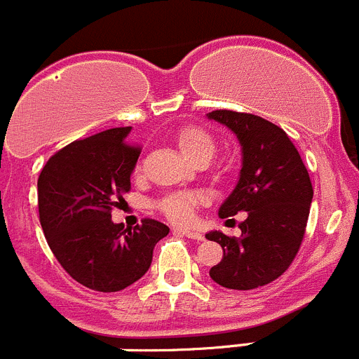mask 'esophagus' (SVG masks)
<instances>
[{"instance_id": "esophagus-1", "label": "esophagus", "mask_w": 359, "mask_h": 359, "mask_svg": "<svg viewBox=\"0 0 359 359\" xmlns=\"http://www.w3.org/2000/svg\"><path fill=\"white\" fill-rule=\"evenodd\" d=\"M173 233H180V236L187 237L193 241H203V233L196 232V230H187V229H173Z\"/></svg>"}]
</instances>
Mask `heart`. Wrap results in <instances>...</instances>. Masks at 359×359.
<instances>
[{"label":"heart","instance_id":"heart-1","mask_svg":"<svg viewBox=\"0 0 359 359\" xmlns=\"http://www.w3.org/2000/svg\"><path fill=\"white\" fill-rule=\"evenodd\" d=\"M175 143L180 152L193 163L200 159H210L214 149H216L212 136L205 129L196 126L182 127L175 134ZM198 200L200 196L196 193H172L161 200L159 209L168 219L175 221V223H187L193 219V212H195Z\"/></svg>","mask_w":359,"mask_h":359}]
</instances>
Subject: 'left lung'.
I'll list each match as a JSON object with an SVG mask.
<instances>
[{
    "mask_svg": "<svg viewBox=\"0 0 359 359\" xmlns=\"http://www.w3.org/2000/svg\"><path fill=\"white\" fill-rule=\"evenodd\" d=\"M207 118L229 127L243 152L239 180L221 203L219 216L246 212L241 237L207 233L223 259L209 274L221 287L251 290L285 273L299 251L313 187L299 152L281 127L262 116L216 109Z\"/></svg>",
    "mask_w": 359,
    "mask_h": 359,
    "instance_id": "1",
    "label": "left lung"
}]
</instances>
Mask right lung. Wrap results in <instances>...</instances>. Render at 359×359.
Listing matches in <instances>:
<instances>
[{"label": "right lung", "instance_id": "right-lung-1", "mask_svg": "<svg viewBox=\"0 0 359 359\" xmlns=\"http://www.w3.org/2000/svg\"><path fill=\"white\" fill-rule=\"evenodd\" d=\"M130 127H115L63 147L39 177V214L49 248L74 280L99 292L133 285L149 271L154 246L170 229L143 219L134 230L113 223L111 209L130 189L140 149Z\"/></svg>", "mask_w": 359, "mask_h": 359}]
</instances>
